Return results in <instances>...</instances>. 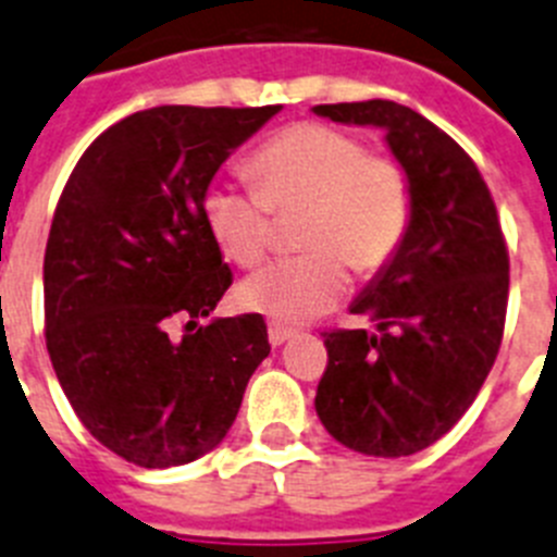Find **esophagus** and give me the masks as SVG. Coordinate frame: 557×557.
<instances>
[{
  "mask_svg": "<svg viewBox=\"0 0 557 557\" xmlns=\"http://www.w3.org/2000/svg\"><path fill=\"white\" fill-rule=\"evenodd\" d=\"M297 336H299V331H294V327L277 325V322H272V325H269V342H272V347L285 345V342H292V338H297Z\"/></svg>",
  "mask_w": 557,
  "mask_h": 557,
  "instance_id": "34e87169",
  "label": "esophagus"
}]
</instances>
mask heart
<instances>
[{"mask_svg": "<svg viewBox=\"0 0 557 557\" xmlns=\"http://www.w3.org/2000/svg\"><path fill=\"white\" fill-rule=\"evenodd\" d=\"M255 190L210 185L201 215L232 263H263L277 240L274 215H299L306 255L265 265L240 285L246 311L277 325H306L333 311L350 288V265L375 274L393 263L412 226L414 193L404 162L367 151L359 137L327 123L285 125L246 157Z\"/></svg>", "mask_w": 557, "mask_h": 557, "instance_id": "b5f03b06", "label": "heart"}]
</instances>
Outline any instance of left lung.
<instances>
[{"label": "left lung", "mask_w": 557, "mask_h": 557, "mask_svg": "<svg viewBox=\"0 0 557 557\" xmlns=\"http://www.w3.org/2000/svg\"><path fill=\"white\" fill-rule=\"evenodd\" d=\"M313 111L384 128L414 193L404 246L350 308L379 333H322L317 414L352 451L409 457L451 432L496 361L510 292L505 232L480 168L423 114L393 100Z\"/></svg>", "instance_id": "8db88e82"}]
</instances>
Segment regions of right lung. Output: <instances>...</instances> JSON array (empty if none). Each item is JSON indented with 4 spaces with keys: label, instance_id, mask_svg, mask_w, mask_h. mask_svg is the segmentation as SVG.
Instances as JSON below:
<instances>
[{
    "label": "right lung",
    "instance_id": "right-lung-1",
    "mask_svg": "<svg viewBox=\"0 0 557 557\" xmlns=\"http://www.w3.org/2000/svg\"><path fill=\"white\" fill-rule=\"evenodd\" d=\"M280 106H157L77 159L45 251V338L77 420L139 468L193 462L226 437L272 352L260 313L212 319L232 269L201 196ZM187 321L183 342L170 325Z\"/></svg>",
    "mask_w": 557,
    "mask_h": 557
}]
</instances>
